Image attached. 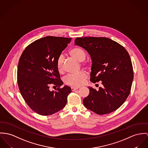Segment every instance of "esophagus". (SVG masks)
Masks as SVG:
<instances>
[{"label":"esophagus","instance_id":"obj_1","mask_svg":"<svg viewBox=\"0 0 148 148\" xmlns=\"http://www.w3.org/2000/svg\"><path fill=\"white\" fill-rule=\"evenodd\" d=\"M78 88H79V87H71V90L72 91H75L76 90H78Z\"/></svg>","mask_w":148,"mask_h":148}]
</instances>
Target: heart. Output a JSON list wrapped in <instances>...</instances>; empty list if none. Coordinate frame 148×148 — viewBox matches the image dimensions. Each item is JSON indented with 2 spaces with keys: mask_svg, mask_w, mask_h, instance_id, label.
I'll return each mask as SVG.
<instances>
[{
  "mask_svg": "<svg viewBox=\"0 0 148 148\" xmlns=\"http://www.w3.org/2000/svg\"><path fill=\"white\" fill-rule=\"evenodd\" d=\"M69 53L71 56L80 62L82 66L86 68L89 66L90 65L88 62L83 61L86 58V52L81 48L78 47L71 48L69 50ZM64 56L62 55H60L56 61V68L60 73H62L64 71ZM87 76V73L85 71L82 70L75 74H69L64 78V82L68 86L79 87L84 83Z\"/></svg>",
  "mask_w": 148,
  "mask_h": 148,
  "instance_id": "b5f03b06",
  "label": "heart"
}]
</instances>
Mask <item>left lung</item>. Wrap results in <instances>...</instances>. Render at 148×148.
Listing matches in <instances>:
<instances>
[{"mask_svg": "<svg viewBox=\"0 0 148 148\" xmlns=\"http://www.w3.org/2000/svg\"><path fill=\"white\" fill-rule=\"evenodd\" d=\"M75 45L85 49L92 61V83L101 81L99 90L88 87L90 94L83 102L84 106L99 115L118 109L130 95L134 79L130 56L125 48L105 37L77 38Z\"/></svg>", "mask_w": 148, "mask_h": 148, "instance_id": "1", "label": "left lung"}]
</instances>
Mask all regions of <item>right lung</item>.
<instances>
[{"instance_id":"obj_1","label":"right lung","mask_w":148,"mask_h":148,"mask_svg":"<svg viewBox=\"0 0 148 148\" xmlns=\"http://www.w3.org/2000/svg\"><path fill=\"white\" fill-rule=\"evenodd\" d=\"M71 38L48 36L27 46L20 58L17 83L25 101L35 112L49 115L66 105L71 90L61 86L63 82L56 68V61ZM50 86H56L55 91Z\"/></svg>"}]
</instances>
